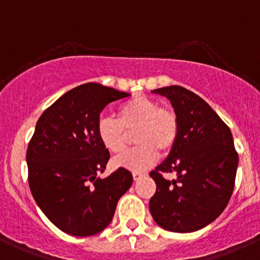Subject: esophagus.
Instances as JSON below:
<instances>
[{
	"instance_id": "obj_1",
	"label": "esophagus",
	"mask_w": 260,
	"mask_h": 260,
	"mask_svg": "<svg viewBox=\"0 0 260 260\" xmlns=\"http://www.w3.org/2000/svg\"><path fill=\"white\" fill-rule=\"evenodd\" d=\"M142 176H144V174L140 173V172H133V179H135V181H138Z\"/></svg>"
}]
</instances>
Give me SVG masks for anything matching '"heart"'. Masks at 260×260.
<instances>
[{
    "label": "heart",
    "mask_w": 260,
    "mask_h": 260,
    "mask_svg": "<svg viewBox=\"0 0 260 260\" xmlns=\"http://www.w3.org/2000/svg\"><path fill=\"white\" fill-rule=\"evenodd\" d=\"M135 133L137 147L113 159V166L141 172L154 164L159 156L171 151L178 137L176 114L146 96L138 94L118 108V120L100 118L96 124L99 141L108 151L119 154L127 145L128 133Z\"/></svg>",
    "instance_id": "b5f03b06"
}]
</instances>
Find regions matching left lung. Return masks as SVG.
<instances>
[{"mask_svg":"<svg viewBox=\"0 0 260 260\" xmlns=\"http://www.w3.org/2000/svg\"><path fill=\"white\" fill-rule=\"evenodd\" d=\"M152 93L171 101L178 137L167 159L150 173L156 183L150 213L167 231H199L217 219L231 199L239 166L232 133L200 96L183 87ZM163 173H176L177 178L168 181Z\"/></svg>","mask_w":260,"mask_h":260,"instance_id":"left-lung-1","label":"left lung"}]
</instances>
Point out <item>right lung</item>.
Returning <instances> with one entry per match:
<instances>
[{"label":"right lung","instance_id":"obj_1","mask_svg":"<svg viewBox=\"0 0 260 260\" xmlns=\"http://www.w3.org/2000/svg\"><path fill=\"white\" fill-rule=\"evenodd\" d=\"M128 96L99 83L81 84L38 119L26 150L29 187L43 214L65 234L87 237L105 230L132 186L124 168L99 177L110 154L96 135L104 108Z\"/></svg>","mask_w":260,"mask_h":260}]
</instances>
